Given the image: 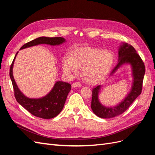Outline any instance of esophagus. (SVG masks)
<instances>
[{
    "label": "esophagus",
    "instance_id": "34e87169",
    "mask_svg": "<svg viewBox=\"0 0 155 155\" xmlns=\"http://www.w3.org/2000/svg\"><path fill=\"white\" fill-rule=\"evenodd\" d=\"M72 86L73 88H75V87H81L82 84L81 82H74V83H73Z\"/></svg>",
    "mask_w": 155,
    "mask_h": 155
}]
</instances>
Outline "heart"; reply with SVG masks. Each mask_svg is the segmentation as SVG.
<instances>
[{
	"instance_id": "b5f03b06",
	"label": "heart",
	"mask_w": 155,
	"mask_h": 155,
	"mask_svg": "<svg viewBox=\"0 0 155 155\" xmlns=\"http://www.w3.org/2000/svg\"><path fill=\"white\" fill-rule=\"evenodd\" d=\"M114 63L113 55L108 51L84 48L75 50L71 58L63 60V69L66 73H74L77 68L83 69L87 81L96 82L109 73Z\"/></svg>"
}]
</instances>
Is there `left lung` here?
<instances>
[{
  "mask_svg": "<svg viewBox=\"0 0 155 155\" xmlns=\"http://www.w3.org/2000/svg\"><path fill=\"white\" fill-rule=\"evenodd\" d=\"M119 60L118 64L112 70L110 76L124 63H130L132 67L134 82L132 90L127 97L118 105L114 107H106L99 101L98 94L101 88L98 85L92 90V97L91 108L94 114L103 118H110L117 117L124 113L129 108L134 100L140 96L143 88V81L145 73V67L136 50L132 46L124 44L120 47L118 51Z\"/></svg>",
  "mask_w": 155,
  "mask_h": 155,
  "instance_id": "left-lung-1",
  "label": "left lung"
}]
</instances>
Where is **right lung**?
Listing matches in <instances>:
<instances>
[{"label":"right lung","mask_w":155,"mask_h":155,"mask_svg":"<svg viewBox=\"0 0 155 155\" xmlns=\"http://www.w3.org/2000/svg\"><path fill=\"white\" fill-rule=\"evenodd\" d=\"M65 41V39L63 37L50 38L41 37L25 44L21 47L20 50L41 45V44H46V45L53 46L59 45ZM17 54L18 52L15 55L10 69V77L12 82L14 96L17 101L27 110H28L31 114L35 117L45 119L55 117L58 115L63 108L67 95L71 89V85L67 82L58 81L55 84L51 92L46 96L39 99H30L27 97L18 88L13 77L12 68L14 59Z\"/></svg>","instance_id":"1"}]
</instances>
